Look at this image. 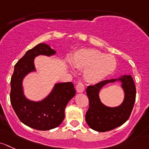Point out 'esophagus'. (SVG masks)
Listing matches in <instances>:
<instances>
[{
  "label": "esophagus",
  "mask_w": 149,
  "mask_h": 149,
  "mask_svg": "<svg viewBox=\"0 0 149 149\" xmlns=\"http://www.w3.org/2000/svg\"><path fill=\"white\" fill-rule=\"evenodd\" d=\"M76 89L78 93H82L85 90V85L82 82H79L76 86Z\"/></svg>",
  "instance_id": "obj_1"
}]
</instances>
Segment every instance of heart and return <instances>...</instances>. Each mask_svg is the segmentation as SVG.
I'll return each mask as SVG.
<instances>
[{"label":"heart","mask_w":149,"mask_h":149,"mask_svg":"<svg viewBox=\"0 0 149 149\" xmlns=\"http://www.w3.org/2000/svg\"><path fill=\"white\" fill-rule=\"evenodd\" d=\"M72 63L75 68L84 70L87 82L97 83L113 74L117 67L114 56L105 54L96 49H82L73 55Z\"/></svg>","instance_id":"obj_1"}]
</instances>
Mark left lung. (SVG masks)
<instances>
[{"mask_svg": "<svg viewBox=\"0 0 149 149\" xmlns=\"http://www.w3.org/2000/svg\"><path fill=\"white\" fill-rule=\"evenodd\" d=\"M120 81L124 89L125 97L119 107L110 108L102 104L99 97V93L105 84ZM89 99V109L86 113L87 125L95 131L105 132L114 129L126 122L129 118L136 100V90L131 75H123L117 79L101 81L95 85H90L86 90Z\"/></svg>", "mask_w": 149, "mask_h": 149, "instance_id": "8db88e82", "label": "left lung"}]
</instances>
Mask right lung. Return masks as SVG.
<instances>
[{
    "label": "right lung",
    "mask_w": 149,
    "mask_h": 149,
    "mask_svg": "<svg viewBox=\"0 0 149 149\" xmlns=\"http://www.w3.org/2000/svg\"><path fill=\"white\" fill-rule=\"evenodd\" d=\"M56 52L44 43L26 52L16 64L10 79V103L19 120L27 126L39 131H47L59 126L64 118V109L75 95L72 82H62L54 85L47 97L35 102L24 94L22 82L25 76L36 71L34 58L39 55L52 56Z\"/></svg>",
    "instance_id": "1"
}]
</instances>
